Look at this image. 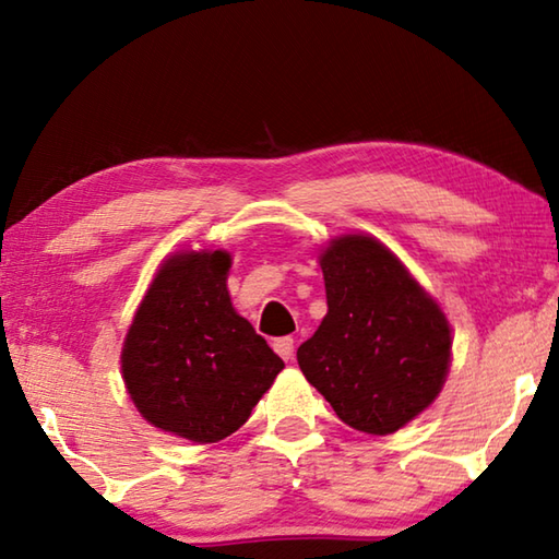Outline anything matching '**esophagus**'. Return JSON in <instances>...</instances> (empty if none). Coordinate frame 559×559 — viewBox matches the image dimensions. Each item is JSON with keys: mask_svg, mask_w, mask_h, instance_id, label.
<instances>
[{"mask_svg": "<svg viewBox=\"0 0 559 559\" xmlns=\"http://www.w3.org/2000/svg\"><path fill=\"white\" fill-rule=\"evenodd\" d=\"M273 349H276V353L288 362V359L293 357V353H296V340H293L290 335H288V337L273 340Z\"/></svg>", "mask_w": 559, "mask_h": 559, "instance_id": "1", "label": "esophagus"}]
</instances>
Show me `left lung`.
Masks as SVG:
<instances>
[{"instance_id":"left-lung-1","label":"left lung","mask_w":559,"mask_h":559,"mask_svg":"<svg viewBox=\"0 0 559 559\" xmlns=\"http://www.w3.org/2000/svg\"><path fill=\"white\" fill-rule=\"evenodd\" d=\"M320 269L328 316L298 347L300 370L347 427L394 433L447 382L449 320L404 263L367 234L330 241Z\"/></svg>"}]
</instances>
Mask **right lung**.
I'll return each mask as SVG.
<instances>
[{
  "mask_svg": "<svg viewBox=\"0 0 559 559\" xmlns=\"http://www.w3.org/2000/svg\"><path fill=\"white\" fill-rule=\"evenodd\" d=\"M226 251H177L140 302L122 345V380L153 427L214 443L249 419L283 359L236 313Z\"/></svg>",
  "mask_w": 559,
  "mask_h": 559,
  "instance_id": "right-lung-1",
  "label": "right lung"
}]
</instances>
